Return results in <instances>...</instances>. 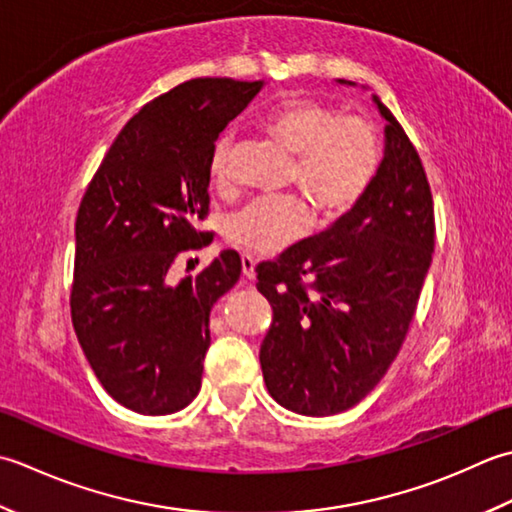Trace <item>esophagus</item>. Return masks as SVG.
Listing matches in <instances>:
<instances>
[{"instance_id": "obj_1", "label": "esophagus", "mask_w": 512, "mask_h": 512, "mask_svg": "<svg viewBox=\"0 0 512 512\" xmlns=\"http://www.w3.org/2000/svg\"><path fill=\"white\" fill-rule=\"evenodd\" d=\"M241 263H243V276L247 280H254L256 278V260H254V256L243 254L241 256Z\"/></svg>"}]
</instances>
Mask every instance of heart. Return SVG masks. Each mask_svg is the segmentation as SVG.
I'll return each instance as SVG.
<instances>
[{
  "mask_svg": "<svg viewBox=\"0 0 512 512\" xmlns=\"http://www.w3.org/2000/svg\"><path fill=\"white\" fill-rule=\"evenodd\" d=\"M265 130L296 156L294 183L318 212L338 218L358 205L380 168V143L373 125L353 114H338L316 99L289 97L271 110ZM232 132L216 139L210 176L216 187L229 183ZM311 212L296 196L258 198L227 218V241L249 254H274L309 229Z\"/></svg>",
  "mask_w": 512,
  "mask_h": 512,
  "instance_id": "b5f03b06",
  "label": "heart"
}]
</instances>
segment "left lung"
Here are the masks:
<instances>
[{
  "instance_id": "obj_1",
  "label": "left lung",
  "mask_w": 512,
  "mask_h": 512,
  "mask_svg": "<svg viewBox=\"0 0 512 512\" xmlns=\"http://www.w3.org/2000/svg\"><path fill=\"white\" fill-rule=\"evenodd\" d=\"M373 101L387 125L369 190L325 232L256 267L274 309L260 344L263 378L271 398L300 415L347 411L384 378L431 267L435 214L420 154Z\"/></svg>"
}]
</instances>
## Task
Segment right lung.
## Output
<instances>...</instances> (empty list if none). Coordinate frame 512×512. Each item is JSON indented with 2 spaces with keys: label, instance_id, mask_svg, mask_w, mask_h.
<instances>
[{
  "label": "right lung",
  "instance_id": "obj_1",
  "mask_svg": "<svg viewBox=\"0 0 512 512\" xmlns=\"http://www.w3.org/2000/svg\"><path fill=\"white\" fill-rule=\"evenodd\" d=\"M263 81L190 79L123 125L81 198L70 314L110 398L143 415L185 409L201 389L214 302L241 278L225 249L172 283L176 258L212 243L196 232L210 210L218 134Z\"/></svg>",
  "mask_w": 512,
  "mask_h": 512
}]
</instances>
